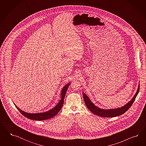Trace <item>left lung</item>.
Segmentation results:
<instances>
[{"label": "left lung", "mask_w": 146, "mask_h": 146, "mask_svg": "<svg viewBox=\"0 0 146 146\" xmlns=\"http://www.w3.org/2000/svg\"><path fill=\"white\" fill-rule=\"evenodd\" d=\"M140 89V85L138 86L137 92L134 95V96L133 97L132 99L127 103L125 106L123 107H121L118 109H110V110H103L100 109L96 106H95L91 101L89 100L88 96L84 94L83 93V97L84 99V103L86 105L87 107L88 108L89 110L92 113L95 115H97L100 117H115L116 116H118L120 115L124 114L125 112H126L129 109V108L132 106L133 102H134L136 97L137 96V94L139 92Z\"/></svg>", "instance_id": "obj_1"}]
</instances>
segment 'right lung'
Segmentation results:
<instances>
[{
  "label": "right lung",
  "mask_w": 146,
  "mask_h": 146,
  "mask_svg": "<svg viewBox=\"0 0 146 146\" xmlns=\"http://www.w3.org/2000/svg\"><path fill=\"white\" fill-rule=\"evenodd\" d=\"M70 85V83L67 84L64 87V88L62 89V93H61V100L59 101V102L57 104L56 106H55L54 108H53L52 109L48 111L47 112H43V113H27L26 112H24L21 110H20L18 106H16L15 105V106L18 109V110L20 112V113L28 119L35 120H43L48 119L49 118H52L54 115H57L61 110L62 106L64 104V97L66 95L67 90Z\"/></svg>",
  "instance_id": "right-lung-1"
}]
</instances>
